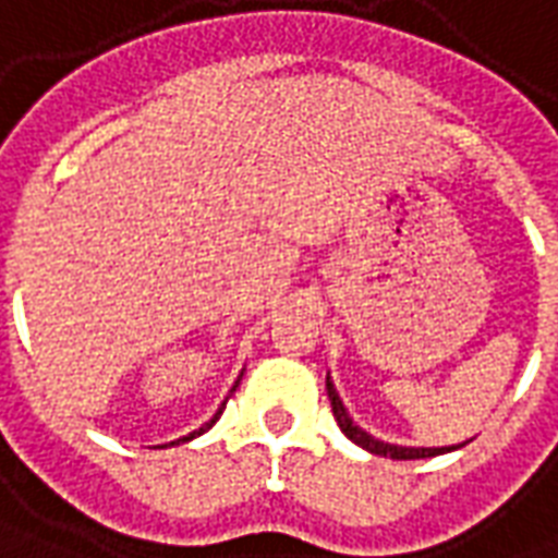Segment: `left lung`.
<instances>
[{
  "instance_id": "obj_1",
  "label": "left lung",
  "mask_w": 558,
  "mask_h": 558,
  "mask_svg": "<svg viewBox=\"0 0 558 558\" xmlns=\"http://www.w3.org/2000/svg\"><path fill=\"white\" fill-rule=\"evenodd\" d=\"M325 390H328V399H331V411H333V420H337V426L342 428V435L354 440L357 447H363L366 452H373V456H390L393 461H414V458H432V456H440V452H452L458 447H440V449H416V447H396V444H384L378 437H373L369 432H363L357 423H354L345 405L340 402V396L333 390L331 378H325Z\"/></svg>"
}]
</instances>
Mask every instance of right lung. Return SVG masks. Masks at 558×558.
Returning <instances> with one entry per match:
<instances>
[{
    "label": "right lung",
    "instance_id": "obj_1",
    "mask_svg": "<svg viewBox=\"0 0 558 558\" xmlns=\"http://www.w3.org/2000/svg\"><path fill=\"white\" fill-rule=\"evenodd\" d=\"M236 387H239V381H236V384H233V390H236ZM233 390H230V393H233ZM221 411H225V405L218 408V414H216V416H213V420H209V423H206V426H204V428H197V432H192V435H189V437H180V440H174V444H185V440H192V437H197V435H204L206 428H213V423H216L218 416H221Z\"/></svg>",
    "mask_w": 558,
    "mask_h": 558
}]
</instances>
